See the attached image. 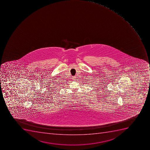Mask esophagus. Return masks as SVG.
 <instances>
[{"label": "esophagus", "instance_id": "1", "mask_svg": "<svg viewBox=\"0 0 150 150\" xmlns=\"http://www.w3.org/2000/svg\"><path fill=\"white\" fill-rule=\"evenodd\" d=\"M72 78H73V79L75 80L76 79V76H73Z\"/></svg>", "mask_w": 150, "mask_h": 150}]
</instances>
